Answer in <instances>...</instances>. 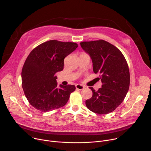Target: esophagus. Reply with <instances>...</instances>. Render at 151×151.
I'll return each mask as SVG.
<instances>
[{"mask_svg":"<svg viewBox=\"0 0 151 151\" xmlns=\"http://www.w3.org/2000/svg\"><path fill=\"white\" fill-rule=\"evenodd\" d=\"M76 88L77 90H82L84 88V87L83 85H79V84H77L76 85Z\"/></svg>","mask_w":151,"mask_h":151,"instance_id":"34e87169","label":"esophagus"}]
</instances>
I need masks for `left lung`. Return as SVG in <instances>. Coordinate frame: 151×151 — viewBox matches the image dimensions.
<instances>
[{"label":"left lung","mask_w":151,"mask_h":151,"mask_svg":"<svg viewBox=\"0 0 151 151\" xmlns=\"http://www.w3.org/2000/svg\"><path fill=\"white\" fill-rule=\"evenodd\" d=\"M82 48L93 61V71L99 73L101 87H93L92 97L85 101L87 108L98 114L115 111L124 100L130 86V76L127 61L119 49L104 40L82 42Z\"/></svg>","instance_id":"obj_1"}]
</instances>
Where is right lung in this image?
<instances>
[{
  "mask_svg": "<svg viewBox=\"0 0 151 151\" xmlns=\"http://www.w3.org/2000/svg\"><path fill=\"white\" fill-rule=\"evenodd\" d=\"M78 47L74 42L51 40L42 43L29 54L21 72L22 87L29 103L40 112L65 105L76 88L73 85L58 87L55 73L64 68V60Z\"/></svg>",
  "mask_w": 151,
  "mask_h": 151,
  "instance_id": "add662e5",
  "label": "right lung"
}]
</instances>
